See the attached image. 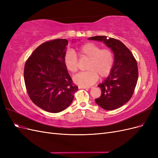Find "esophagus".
Here are the masks:
<instances>
[{
  "label": "esophagus",
  "mask_w": 158,
  "mask_h": 158,
  "mask_svg": "<svg viewBox=\"0 0 158 158\" xmlns=\"http://www.w3.org/2000/svg\"><path fill=\"white\" fill-rule=\"evenodd\" d=\"M78 88H79V89H89L90 88H89V87H84V86H80V85H79V86H78Z\"/></svg>",
  "instance_id": "obj_1"
}]
</instances>
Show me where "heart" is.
Masks as SVG:
<instances>
[{
    "instance_id": "1",
    "label": "heart",
    "mask_w": 158,
    "mask_h": 158,
    "mask_svg": "<svg viewBox=\"0 0 158 158\" xmlns=\"http://www.w3.org/2000/svg\"><path fill=\"white\" fill-rule=\"evenodd\" d=\"M78 52L80 56L89 60L86 66L88 71L80 73L73 78L74 82L80 86L89 87L100 78H106L113 69L114 57L112 50L103 48L94 43H88L81 46ZM64 63L71 73H76L78 69L77 55L71 50H68L64 55Z\"/></svg>"
}]
</instances>
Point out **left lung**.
Segmentation results:
<instances>
[{
    "label": "left lung",
    "instance_id": "1",
    "mask_svg": "<svg viewBox=\"0 0 158 158\" xmlns=\"http://www.w3.org/2000/svg\"><path fill=\"white\" fill-rule=\"evenodd\" d=\"M106 36H94L90 40L103 42L111 49L114 57L113 69L108 77L98 85L101 96L95 101L102 108L111 111L127 103L132 96L138 78L137 62L131 51L123 43Z\"/></svg>",
    "mask_w": 158,
    "mask_h": 158
}]
</instances>
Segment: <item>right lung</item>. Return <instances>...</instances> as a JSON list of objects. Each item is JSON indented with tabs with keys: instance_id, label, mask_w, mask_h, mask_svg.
I'll list each match as a JSON object with an SVG mask.
<instances>
[{
	"instance_id": "1",
	"label": "right lung",
	"mask_w": 158,
	"mask_h": 158,
	"mask_svg": "<svg viewBox=\"0 0 158 158\" xmlns=\"http://www.w3.org/2000/svg\"><path fill=\"white\" fill-rule=\"evenodd\" d=\"M69 41L56 39L44 43L26 62L23 78L33 103L49 113H59L73 102L78 90L64 63Z\"/></svg>"
}]
</instances>
